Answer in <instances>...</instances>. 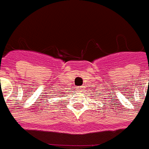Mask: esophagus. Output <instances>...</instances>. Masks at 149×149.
I'll return each mask as SVG.
<instances>
[{
    "mask_svg": "<svg viewBox=\"0 0 149 149\" xmlns=\"http://www.w3.org/2000/svg\"><path fill=\"white\" fill-rule=\"evenodd\" d=\"M77 91H82L83 90V87L81 86H79V87H77Z\"/></svg>",
    "mask_w": 149,
    "mask_h": 149,
    "instance_id": "34e87169",
    "label": "esophagus"
}]
</instances>
